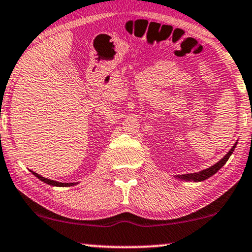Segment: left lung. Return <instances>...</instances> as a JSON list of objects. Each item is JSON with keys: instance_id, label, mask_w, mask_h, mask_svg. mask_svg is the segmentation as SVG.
Here are the masks:
<instances>
[{"instance_id": "8db88e82", "label": "left lung", "mask_w": 252, "mask_h": 252, "mask_svg": "<svg viewBox=\"0 0 252 252\" xmlns=\"http://www.w3.org/2000/svg\"><path fill=\"white\" fill-rule=\"evenodd\" d=\"M235 147H236V144H234L232 149L229 150V153L227 154L226 156L223 157L221 160H219L218 163L213 165V166L206 168V170H203V171H201V172H197V173L184 174V175H181V177H179V178L184 179V180H194V181H203V180H205V179H208V178L211 177V175L217 173V172H218V171L220 170V168H221V167L223 166V165L226 164V161L229 159L230 155L233 154V151H234V149H235Z\"/></svg>"}]
</instances>
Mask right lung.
<instances>
[{
  "label": "right lung",
  "instance_id": "right-lung-1",
  "mask_svg": "<svg viewBox=\"0 0 252 252\" xmlns=\"http://www.w3.org/2000/svg\"><path fill=\"white\" fill-rule=\"evenodd\" d=\"M31 172H32V173H33L34 175H35V177H36L37 179H40L41 181L46 182V184L50 185V186H56V187H70V186L77 185V184H63V182L54 181V180H50V179H47V178H43V177H41V175H39V174H37V173H35V172H33V171H31Z\"/></svg>",
  "mask_w": 252,
  "mask_h": 252
}]
</instances>
